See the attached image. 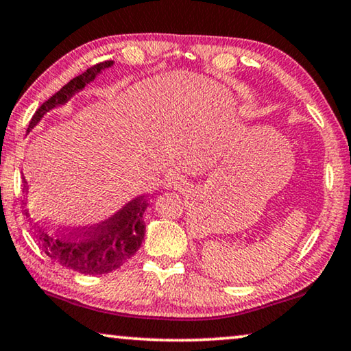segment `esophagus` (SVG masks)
Listing matches in <instances>:
<instances>
[{
  "mask_svg": "<svg viewBox=\"0 0 351 351\" xmlns=\"http://www.w3.org/2000/svg\"><path fill=\"white\" fill-rule=\"evenodd\" d=\"M165 186L170 187V189H186L187 181L182 176H180V175H173V176L167 178Z\"/></svg>",
  "mask_w": 351,
  "mask_h": 351,
  "instance_id": "esophagus-1",
  "label": "esophagus"
}]
</instances>
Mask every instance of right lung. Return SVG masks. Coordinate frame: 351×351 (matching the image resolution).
<instances>
[{
    "mask_svg": "<svg viewBox=\"0 0 351 351\" xmlns=\"http://www.w3.org/2000/svg\"><path fill=\"white\" fill-rule=\"evenodd\" d=\"M114 62L108 60L88 68L82 75L71 79L66 86L44 101L39 110L34 112L28 125L32 132L39 124V121L52 111L53 108L65 105L75 93L81 92L87 84H90L101 71L111 68ZM23 192H25V206L28 205V184L23 178ZM147 208L145 197H135L127 202L121 210H117L110 218L101 221L97 226L76 232H57L47 226L38 223L29 210H25L29 219V227L34 240L38 241L44 253L49 258L57 261L63 267L75 270L84 275H103L124 265L132 256L140 250L145 239L146 224L143 221V213Z\"/></svg>",
    "mask_w": 351,
    "mask_h": 351,
    "instance_id": "obj_1",
    "label": "right lung"
}]
</instances>
